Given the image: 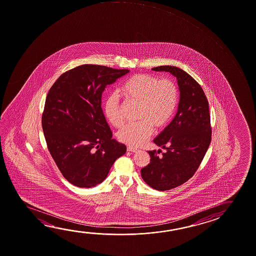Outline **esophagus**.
I'll list each match as a JSON object with an SVG mask.
<instances>
[{
    "mask_svg": "<svg viewBox=\"0 0 256 256\" xmlns=\"http://www.w3.org/2000/svg\"><path fill=\"white\" fill-rule=\"evenodd\" d=\"M126 150L128 152H139L138 148H134V147L133 146H128Z\"/></svg>",
    "mask_w": 256,
    "mask_h": 256,
    "instance_id": "1",
    "label": "esophagus"
}]
</instances>
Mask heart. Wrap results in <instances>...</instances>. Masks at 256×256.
I'll return each mask as SVG.
<instances>
[{
    "mask_svg": "<svg viewBox=\"0 0 256 256\" xmlns=\"http://www.w3.org/2000/svg\"><path fill=\"white\" fill-rule=\"evenodd\" d=\"M120 92L128 102L139 105V122L128 125L118 133V140L131 146H142L151 138L154 126L162 128L170 122L178 97L174 81L160 80L150 74L131 76L122 86ZM104 114L115 128H120L124 125L120 102L116 94L110 96L105 101Z\"/></svg>",
    "mask_w": 256,
    "mask_h": 256,
    "instance_id": "obj_1",
    "label": "heart"
}]
</instances>
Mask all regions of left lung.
Instances as JSON below:
<instances>
[{
  "label": "left lung",
  "instance_id": "8db88e82",
  "mask_svg": "<svg viewBox=\"0 0 256 256\" xmlns=\"http://www.w3.org/2000/svg\"><path fill=\"white\" fill-rule=\"evenodd\" d=\"M154 72L176 76L180 92L176 116L154 142L166 149L149 151L150 164L141 176L152 188L165 191L184 184L199 168L212 140L209 102L201 86L180 68L159 66Z\"/></svg>",
  "mask_w": 256,
  "mask_h": 256
}]
</instances>
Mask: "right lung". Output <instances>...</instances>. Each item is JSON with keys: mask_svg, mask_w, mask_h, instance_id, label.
I'll list each match as a JSON object with an SVG mask.
<instances>
[{"mask_svg": "<svg viewBox=\"0 0 256 256\" xmlns=\"http://www.w3.org/2000/svg\"><path fill=\"white\" fill-rule=\"evenodd\" d=\"M128 72L84 64L60 76L48 92L42 115L47 147L63 176L76 186L102 183L126 152L125 144L112 138L102 94Z\"/></svg>", "mask_w": 256, "mask_h": 256, "instance_id": "1", "label": "right lung"}]
</instances>
